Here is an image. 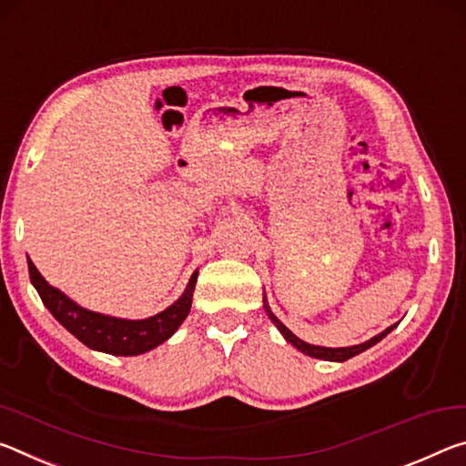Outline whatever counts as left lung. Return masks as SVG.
Returning a JSON list of instances; mask_svg holds the SVG:
<instances>
[{"mask_svg": "<svg viewBox=\"0 0 466 466\" xmlns=\"http://www.w3.org/2000/svg\"><path fill=\"white\" fill-rule=\"evenodd\" d=\"M264 309H266V314H268V318L272 319L274 322V326L279 328L280 330V334H283V337L287 339V342H291V345L295 347V349H299L301 353H305V355H309V357H316V360H324V361H347V360H350V357H355V355H360V353H363L365 349H370V347H373L376 345V342H380L382 340L388 332L392 330V328L396 326H390V328H386L384 332H380L378 337H373V339H370L368 342H361V345H353V347H340V349H330V347H316V345H309V342H303L301 339H297L295 334L289 330V328L280 322V319L272 314L270 311V308H268V303H266V297H264Z\"/></svg>", "mask_w": 466, "mask_h": 466, "instance_id": "obj_1", "label": "left lung"}]
</instances>
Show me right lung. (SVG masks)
I'll list each match as a JSON object with an SVG mask.
<instances>
[{
    "label": "right lung",
    "mask_w": 466,
    "mask_h": 466,
    "mask_svg": "<svg viewBox=\"0 0 466 466\" xmlns=\"http://www.w3.org/2000/svg\"><path fill=\"white\" fill-rule=\"evenodd\" d=\"M28 272L30 283L35 285L36 293L41 295L45 308H47L53 318H56L66 330H70L82 345L95 350H103V353L109 355L124 357L147 353V350L158 347L161 342L173 337L183 319L187 318L189 308H192V295L198 279V272H194L183 295L165 311H161V314L147 319H121L80 308L78 303H74L70 297L61 293L59 289L51 287L30 260Z\"/></svg>",
    "instance_id": "1"
}]
</instances>
